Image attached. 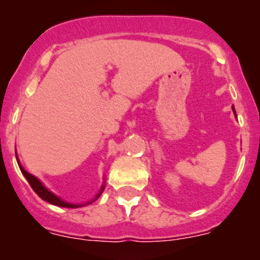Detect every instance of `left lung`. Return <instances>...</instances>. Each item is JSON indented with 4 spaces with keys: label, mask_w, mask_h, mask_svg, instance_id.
<instances>
[{
    "label": "left lung",
    "mask_w": 260,
    "mask_h": 260,
    "mask_svg": "<svg viewBox=\"0 0 260 260\" xmlns=\"http://www.w3.org/2000/svg\"><path fill=\"white\" fill-rule=\"evenodd\" d=\"M233 111H234V108H233ZM234 112H235V111H234Z\"/></svg>",
    "instance_id": "obj_1"
}]
</instances>
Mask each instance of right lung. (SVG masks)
Returning a JSON list of instances; mask_svg holds the SVG:
<instances>
[{
	"mask_svg": "<svg viewBox=\"0 0 260 260\" xmlns=\"http://www.w3.org/2000/svg\"><path fill=\"white\" fill-rule=\"evenodd\" d=\"M17 164H18V159H17ZM18 166H20V170L21 172L23 174V176L26 177V180L28 181V183H30V186L32 187V190L35 191L36 193H38L39 196H40L43 200L48 201V203L52 204V205H56V206H61V208H79V206H83V205H75V204H69V203H65V201H62L61 199L57 198L56 195H54L52 192H50L48 188L45 187V186L43 185V183L40 182L38 179H36L35 176H32L31 174H28L27 171H25V170L22 169V166H21L20 164H18ZM104 187H102V191H103ZM101 192L98 193V196H96V199L99 198V195L102 193Z\"/></svg>",
	"mask_w": 260,
	"mask_h": 260,
	"instance_id": "1",
	"label": "right lung"
}]
</instances>
